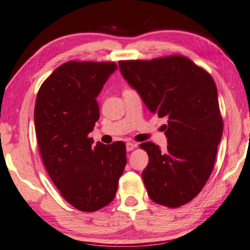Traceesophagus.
<instances>
[{
    "label": "esophagus",
    "mask_w": 250,
    "mask_h": 250,
    "mask_svg": "<svg viewBox=\"0 0 250 250\" xmlns=\"http://www.w3.org/2000/svg\"><path fill=\"white\" fill-rule=\"evenodd\" d=\"M125 146H126V151L130 152V151H133V149L137 147V144L133 142H128L125 144Z\"/></svg>",
    "instance_id": "esophagus-1"
}]
</instances>
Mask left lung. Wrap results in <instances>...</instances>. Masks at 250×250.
Masks as SVG:
<instances>
[{
	"mask_svg": "<svg viewBox=\"0 0 250 250\" xmlns=\"http://www.w3.org/2000/svg\"><path fill=\"white\" fill-rule=\"evenodd\" d=\"M124 78L146 107L166 118L167 151L152 142L140 144L148 164L142 178L148 197L178 208L201 191L214 167L223 133L216 85L210 73L178 54L152 60L119 61Z\"/></svg>",
	"mask_w": 250,
	"mask_h": 250,
	"instance_id": "1",
	"label": "left lung"
}]
</instances>
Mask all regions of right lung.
I'll return each instance as SVG.
<instances>
[{"label": "right lung", "instance_id": "1", "mask_svg": "<svg viewBox=\"0 0 250 250\" xmlns=\"http://www.w3.org/2000/svg\"><path fill=\"white\" fill-rule=\"evenodd\" d=\"M115 62L69 61L54 70L38 90L35 126L43 165L61 196L83 212L109 204L126 164L125 144L105 145L88 133L99 119L96 97Z\"/></svg>", "mask_w": 250, "mask_h": 250}]
</instances>
